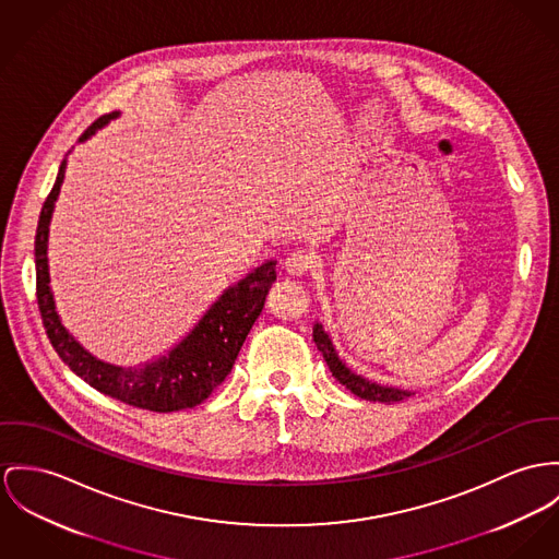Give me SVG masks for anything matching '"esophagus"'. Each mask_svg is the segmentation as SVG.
Segmentation results:
<instances>
[{
    "label": "esophagus",
    "instance_id": "1",
    "mask_svg": "<svg viewBox=\"0 0 559 559\" xmlns=\"http://www.w3.org/2000/svg\"><path fill=\"white\" fill-rule=\"evenodd\" d=\"M310 265H312V258L306 251H294V253H289L287 258L283 259V270L289 276L306 274L310 270Z\"/></svg>",
    "mask_w": 559,
    "mask_h": 559
}]
</instances>
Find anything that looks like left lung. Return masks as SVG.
<instances>
[{"label":"left lung","mask_w":559,"mask_h":559,"mask_svg":"<svg viewBox=\"0 0 559 559\" xmlns=\"http://www.w3.org/2000/svg\"><path fill=\"white\" fill-rule=\"evenodd\" d=\"M312 338H314L317 348L323 353V359L328 361L332 377H336V381L346 389H350V393H355L357 397L370 400V402H400V400H406L413 395V391H408V389L379 385V383L353 372L341 359L336 346L332 343V336L319 321L312 325Z\"/></svg>","instance_id":"left-lung-1"}]
</instances>
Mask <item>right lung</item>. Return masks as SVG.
<instances>
[{
    "label": "right lung",
    "mask_w": 559,
    "mask_h": 559,
    "mask_svg": "<svg viewBox=\"0 0 559 559\" xmlns=\"http://www.w3.org/2000/svg\"><path fill=\"white\" fill-rule=\"evenodd\" d=\"M119 117L121 112H112L97 119L83 133L81 142ZM66 168L68 159H63L59 166L57 180L44 202L36 231V289L50 344L70 366V370L85 383L129 406L153 413H173L202 404L231 372L234 361L263 308L267 289L276 281V261L270 259L261 263L236 285L227 287L189 330V334L164 355L129 368L108 364L88 353L70 334L57 312L50 289L48 227L66 178Z\"/></svg>",
    "instance_id": "add662e5"
}]
</instances>
